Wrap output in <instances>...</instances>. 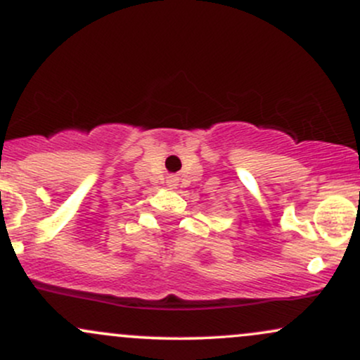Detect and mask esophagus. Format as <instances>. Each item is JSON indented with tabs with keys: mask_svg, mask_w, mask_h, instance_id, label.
Wrapping results in <instances>:
<instances>
[{
	"mask_svg": "<svg viewBox=\"0 0 360 360\" xmlns=\"http://www.w3.org/2000/svg\"><path fill=\"white\" fill-rule=\"evenodd\" d=\"M176 181H177L176 177H171V179H167V183H169V184H172V186H176Z\"/></svg>",
	"mask_w": 360,
	"mask_h": 360,
	"instance_id": "1",
	"label": "esophagus"
}]
</instances>
